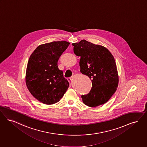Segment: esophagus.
Masks as SVG:
<instances>
[{
	"instance_id": "obj_1",
	"label": "esophagus",
	"mask_w": 147,
	"mask_h": 147,
	"mask_svg": "<svg viewBox=\"0 0 147 147\" xmlns=\"http://www.w3.org/2000/svg\"><path fill=\"white\" fill-rule=\"evenodd\" d=\"M67 80H68V81L69 82H71V77H69V78H68L67 79Z\"/></svg>"
}]
</instances>
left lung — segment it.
<instances>
[{
    "label": "left lung",
    "instance_id": "1",
    "mask_svg": "<svg viewBox=\"0 0 147 147\" xmlns=\"http://www.w3.org/2000/svg\"><path fill=\"white\" fill-rule=\"evenodd\" d=\"M72 45L74 53L80 57V72L92 82L90 92L82 96L83 103L91 107L106 103L116 91L119 82L113 56L105 47L84 39Z\"/></svg>",
    "mask_w": 147,
    "mask_h": 147
}]
</instances>
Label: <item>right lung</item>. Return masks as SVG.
Here are the masks:
<instances>
[{
  "mask_svg": "<svg viewBox=\"0 0 147 147\" xmlns=\"http://www.w3.org/2000/svg\"><path fill=\"white\" fill-rule=\"evenodd\" d=\"M69 42L53 41L40 45L31 54L28 60L26 84L32 95L45 105L59 101L69 87L57 62Z\"/></svg>",
  "mask_w": 147,
  "mask_h": 147,
  "instance_id": "obj_1",
  "label": "right lung"
}]
</instances>
